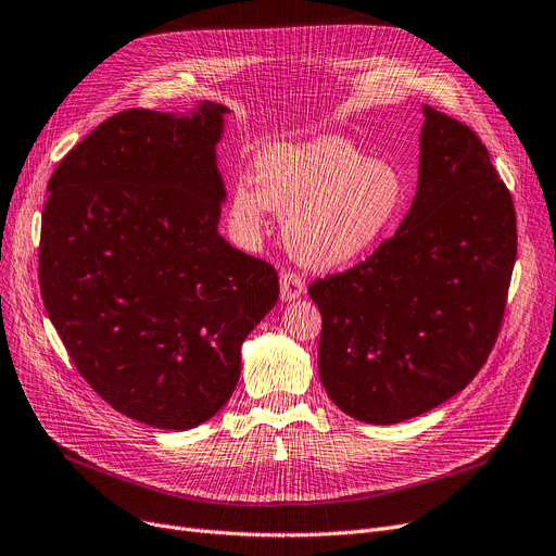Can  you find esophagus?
<instances>
[{
    "mask_svg": "<svg viewBox=\"0 0 556 556\" xmlns=\"http://www.w3.org/2000/svg\"><path fill=\"white\" fill-rule=\"evenodd\" d=\"M305 292V282L301 280V276L292 274V271H285L280 276V299L287 301H296L299 296H303Z\"/></svg>",
    "mask_w": 556,
    "mask_h": 556,
    "instance_id": "1",
    "label": "esophagus"
}]
</instances>
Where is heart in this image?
<instances>
[{
  "instance_id": "obj_1",
  "label": "heart",
  "mask_w": 556,
  "mask_h": 556,
  "mask_svg": "<svg viewBox=\"0 0 556 556\" xmlns=\"http://www.w3.org/2000/svg\"><path fill=\"white\" fill-rule=\"evenodd\" d=\"M404 173L388 160H367L340 137L278 143L260 152L255 182L239 180L230 220L241 237H255L269 212L285 216L292 255L317 271L367 257L406 207Z\"/></svg>"
}]
</instances>
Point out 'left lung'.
Here are the masks:
<instances>
[{"mask_svg":"<svg viewBox=\"0 0 556 556\" xmlns=\"http://www.w3.org/2000/svg\"><path fill=\"white\" fill-rule=\"evenodd\" d=\"M413 205L376 253L309 285L319 379L367 425L425 415L468 386L504 317L518 235L510 193L475 131L421 106Z\"/></svg>","mask_w":556,"mask_h":556,"instance_id":"obj_1","label":"left lung"}]
</instances>
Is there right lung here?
Instances as JSON below:
<instances>
[{"instance_id": "obj_1", "label": "right lung", "mask_w": 556, "mask_h": 556, "mask_svg": "<svg viewBox=\"0 0 556 556\" xmlns=\"http://www.w3.org/2000/svg\"><path fill=\"white\" fill-rule=\"evenodd\" d=\"M230 109H127L56 166L38 278L77 371L109 406L187 431L228 404L241 344L278 301L271 264L218 232Z\"/></svg>"}]
</instances>
